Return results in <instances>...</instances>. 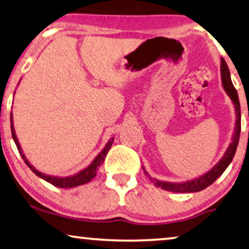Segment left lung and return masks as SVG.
I'll return each instance as SVG.
<instances>
[{
	"mask_svg": "<svg viewBox=\"0 0 249 249\" xmlns=\"http://www.w3.org/2000/svg\"><path fill=\"white\" fill-rule=\"evenodd\" d=\"M220 72H221V81H222V87H224L226 94L229 96V98L231 99L235 107V114H236V122H235V128H233V134L231 137V143L229 144L227 150H226L224 157H222L219 162L213 166V169H210L209 171L206 172L202 176H200L196 179L185 181V182H166V181H160L155 178H152L148 172L142 166L144 170L145 176L151 180V182H153L155 187L161 188L163 190L171 191V192H198L201 191L207 187H209L210 184H213L218 178H219L222 173L225 172V170L228 168V165L231 164L233 155L236 153L237 146H238L239 142V136H240V104L238 99V94L237 90L233 87L231 78V71H229L228 66L226 64L225 60H221L220 65Z\"/></svg>",
	"mask_w": 249,
	"mask_h": 249,
	"instance_id": "left-lung-1",
	"label": "left lung"
}]
</instances>
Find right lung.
Returning <instances> with one entry per match:
<instances>
[{"instance_id":"obj_1","label":"right lung","mask_w":249,"mask_h":249,"mask_svg":"<svg viewBox=\"0 0 249 249\" xmlns=\"http://www.w3.org/2000/svg\"><path fill=\"white\" fill-rule=\"evenodd\" d=\"M11 131H12V137H13V141L14 143H16V145L18 147V153L21 154L22 159H23V161L25 162V164H27L30 169H31V171L36 174V176H38L39 178H41V179L46 180L47 182L51 183L54 187H58V188H64V189H68V188H75L78 187V185H81V184H85V183H88L89 181H91L94 178L96 177V174H97V169L101 166L104 160H105L107 153H108L110 146L113 145V142H114V137H112L108 142L106 143L105 147L103 148V150L99 152L97 157H96L92 162L89 164L87 168H85L84 170H81V171L77 172L75 174H72V176H69V177H57V176H50V174H46V173H42L40 172L39 170H36L35 166H33L31 163L29 162V160L25 157L23 151H22V148L20 146V142H18L17 134H16V129H14V125H13V115L11 113Z\"/></svg>"}]
</instances>
